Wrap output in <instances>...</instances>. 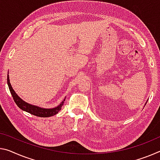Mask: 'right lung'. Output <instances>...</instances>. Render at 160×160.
Here are the masks:
<instances>
[{"instance_id": "right-lung-1", "label": "right lung", "mask_w": 160, "mask_h": 160, "mask_svg": "<svg viewBox=\"0 0 160 160\" xmlns=\"http://www.w3.org/2000/svg\"><path fill=\"white\" fill-rule=\"evenodd\" d=\"M7 82L8 85L10 92H11V95L12 96V98L15 101V102L17 105L18 107L21 108L22 110H24L25 112H29L30 114H32V115H35L37 117H41V118H48V117H51L59 112V111L61 110L62 106L63 104H64L65 100L62 101V102L60 104V105H58V107H55L54 108H50V109H47V108H42L38 107V106L30 105L29 103H27L22 100V99L19 97L18 95H17L16 92H15L14 90L12 89V86L11 85V82H10L9 80V75H8L7 76Z\"/></svg>"}]
</instances>
